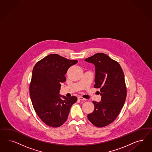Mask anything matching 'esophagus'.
<instances>
[{"label": "esophagus", "mask_w": 152, "mask_h": 152, "mask_svg": "<svg viewBox=\"0 0 152 152\" xmlns=\"http://www.w3.org/2000/svg\"><path fill=\"white\" fill-rule=\"evenodd\" d=\"M78 99H79V100H80V101H85V100H86L85 98H83V97H81V96H79V97H78Z\"/></svg>", "instance_id": "1"}]
</instances>
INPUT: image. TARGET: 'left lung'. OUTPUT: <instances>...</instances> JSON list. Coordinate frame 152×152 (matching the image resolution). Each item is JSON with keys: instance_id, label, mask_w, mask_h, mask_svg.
Wrapping results in <instances>:
<instances>
[{"instance_id": "left-lung-1", "label": "left lung", "mask_w": 152, "mask_h": 152, "mask_svg": "<svg viewBox=\"0 0 152 152\" xmlns=\"http://www.w3.org/2000/svg\"><path fill=\"white\" fill-rule=\"evenodd\" d=\"M96 68L94 87L100 88L101 101H93L94 111L89 121L96 127L106 126L118 117L126 98L127 90L123 69L118 61L106 54L97 53L85 59Z\"/></svg>"}]
</instances>
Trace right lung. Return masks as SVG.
<instances>
[{"instance_id": "obj_1", "label": "right lung", "mask_w": 152, "mask_h": 152, "mask_svg": "<svg viewBox=\"0 0 152 152\" xmlns=\"http://www.w3.org/2000/svg\"><path fill=\"white\" fill-rule=\"evenodd\" d=\"M58 54H50L35 64L29 85V94L35 112L48 126L58 127L67 120L70 108L77 97L59 94L61 83L66 80L68 69L77 64Z\"/></svg>"}]
</instances>
